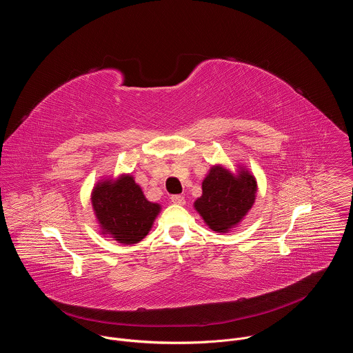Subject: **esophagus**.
<instances>
[{"mask_svg":"<svg viewBox=\"0 0 353 353\" xmlns=\"http://www.w3.org/2000/svg\"><path fill=\"white\" fill-rule=\"evenodd\" d=\"M170 199H172V203L176 204V205H184L185 204V199L181 195H173Z\"/></svg>","mask_w":353,"mask_h":353,"instance_id":"1","label":"esophagus"}]
</instances>
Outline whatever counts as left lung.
Listing matches in <instances>:
<instances>
[{
    "label": "left lung",
    "mask_w": 353,
    "mask_h": 353,
    "mask_svg": "<svg viewBox=\"0 0 353 353\" xmlns=\"http://www.w3.org/2000/svg\"><path fill=\"white\" fill-rule=\"evenodd\" d=\"M257 196V180L244 166L237 172L216 163L203 180V195L194 208L207 226L216 233H229L240 225L253 208Z\"/></svg>",
    "instance_id": "left-lung-1"
}]
</instances>
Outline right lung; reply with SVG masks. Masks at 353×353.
I'll list each match as a JSON object with an SVG mask.
<instances>
[{
  "instance_id": "1",
  "label": "right lung",
  "mask_w": 353,
  "mask_h": 353,
  "mask_svg": "<svg viewBox=\"0 0 353 353\" xmlns=\"http://www.w3.org/2000/svg\"><path fill=\"white\" fill-rule=\"evenodd\" d=\"M100 233L121 244H137L152 229L162 207L150 203L132 174L100 179L90 194Z\"/></svg>"
}]
</instances>
